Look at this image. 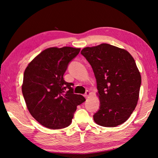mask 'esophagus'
<instances>
[{"mask_svg": "<svg viewBox=\"0 0 158 158\" xmlns=\"http://www.w3.org/2000/svg\"><path fill=\"white\" fill-rule=\"evenodd\" d=\"M90 94H91V93H90V92L89 91V90H87V91L85 92V93L84 96H85V97L86 98H89V96L90 95Z\"/></svg>", "mask_w": 158, "mask_h": 158, "instance_id": "1", "label": "esophagus"}]
</instances>
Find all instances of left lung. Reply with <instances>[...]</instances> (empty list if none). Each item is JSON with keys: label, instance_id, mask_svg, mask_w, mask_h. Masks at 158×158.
Listing matches in <instances>:
<instances>
[{"label": "left lung", "instance_id": "obj_1", "mask_svg": "<svg viewBox=\"0 0 158 158\" xmlns=\"http://www.w3.org/2000/svg\"><path fill=\"white\" fill-rule=\"evenodd\" d=\"M81 54L94 73L100 102L93 116L99 125L114 127L129 118L139 96L141 77L132 55L109 44L85 47Z\"/></svg>", "mask_w": 158, "mask_h": 158}]
</instances>
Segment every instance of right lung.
I'll return each instance as SVG.
<instances>
[{"mask_svg": "<svg viewBox=\"0 0 158 158\" xmlns=\"http://www.w3.org/2000/svg\"><path fill=\"white\" fill-rule=\"evenodd\" d=\"M80 48L50 47L39 53L24 71L21 86L29 112L42 125L49 129L69 126L77 106L85 101L74 94L73 83L63 79L68 63Z\"/></svg>", "mask_w": 158, "mask_h": 158, "instance_id": "obj_1", "label": "right lung"}]
</instances>
